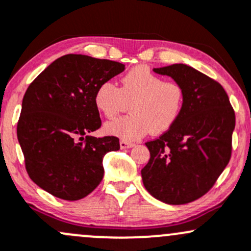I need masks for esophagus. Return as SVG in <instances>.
<instances>
[{"mask_svg": "<svg viewBox=\"0 0 251 251\" xmlns=\"http://www.w3.org/2000/svg\"><path fill=\"white\" fill-rule=\"evenodd\" d=\"M134 147V143L127 142V140H120V148L121 149H130Z\"/></svg>", "mask_w": 251, "mask_h": 251, "instance_id": "34e87169", "label": "esophagus"}]
</instances>
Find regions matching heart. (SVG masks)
<instances>
[{"label":"heart","mask_w":251,"mask_h":251,"mask_svg":"<svg viewBox=\"0 0 251 251\" xmlns=\"http://www.w3.org/2000/svg\"><path fill=\"white\" fill-rule=\"evenodd\" d=\"M131 102L132 114L108 121L104 132L123 140H137L145 134L163 133L177 121L184 104L180 84L164 81L147 67H134L120 78L119 88L103 82L96 88L94 103L106 118H114Z\"/></svg>","instance_id":"1"}]
</instances>
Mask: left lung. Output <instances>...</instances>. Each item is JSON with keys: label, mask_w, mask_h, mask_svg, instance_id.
Returning <instances> with one entry per match:
<instances>
[{"label": "left lung", "mask_w": 251, "mask_h": 251, "mask_svg": "<svg viewBox=\"0 0 251 251\" xmlns=\"http://www.w3.org/2000/svg\"><path fill=\"white\" fill-rule=\"evenodd\" d=\"M184 90L174 125L145 143L150 159L142 169L147 191L169 205H183L206 194L227 166L232 150L235 112L218 82L186 64L153 69Z\"/></svg>", "instance_id": "left-lung-1"}]
</instances>
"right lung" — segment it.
Masks as SVG:
<instances>
[{
	"label": "right lung",
	"mask_w": 251,
	"mask_h": 251,
	"mask_svg": "<svg viewBox=\"0 0 251 251\" xmlns=\"http://www.w3.org/2000/svg\"><path fill=\"white\" fill-rule=\"evenodd\" d=\"M124 70L113 60L65 54L27 88L18 139L29 177L44 191L75 201L101 182L103 156L120 144L117 137L88 136L101 126L94 94Z\"/></svg>",
	"instance_id": "obj_1"
}]
</instances>
